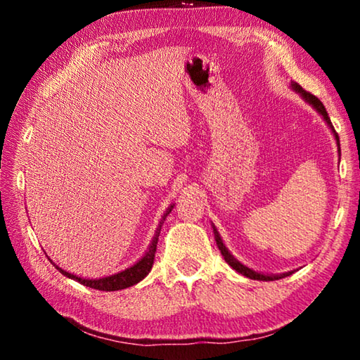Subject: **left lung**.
<instances>
[{
    "instance_id": "8db88e82",
    "label": "left lung",
    "mask_w": 360,
    "mask_h": 360,
    "mask_svg": "<svg viewBox=\"0 0 360 360\" xmlns=\"http://www.w3.org/2000/svg\"><path fill=\"white\" fill-rule=\"evenodd\" d=\"M292 89H294L297 94H300V95L303 96V100L308 101L309 105H311V106L316 109V111H318V112L322 115V117H324V120L327 122V125L330 127L332 131H333L335 139H337L338 154H340V138H338V135H337V131H335L332 122H330V117H328V114H327V111H326L324 105H322V103H321V100L318 98V96H314L313 94H309V92H307V90H303L297 82H292ZM212 231H214V238H216V243H217V248H219V251H221V254L224 255L225 262H227V264H229L231 268H233V270L241 273L243 276H246V278H249V279H259V281H275V279H281V278H285V276H289V275H292V273H294V271H288V273H283V275H264V273H257V271L251 270V268H248L246 265H243L241 262L236 260V259L233 257V255H231V254L229 252V249L225 248V245L222 243L221 235H219V231H217V229L214 227V225H212Z\"/></svg>"
}]
</instances>
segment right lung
<instances>
[{"mask_svg": "<svg viewBox=\"0 0 360 360\" xmlns=\"http://www.w3.org/2000/svg\"><path fill=\"white\" fill-rule=\"evenodd\" d=\"M173 206H169L167 210L165 216H163L160 225H158V229L155 231L154 238H152L149 249L146 251V254L143 255L141 259H139L135 265H131L130 268H127V270L120 271V273H115V275L111 276H106V278H100V279H84L81 276H76V275H71V273L62 270V268L57 266V270L62 273V275L68 276L71 279H75V281L81 283L84 285H87V288H92L96 290H106V292H111V290H120V289H127L130 288V285H135L138 284L141 279H144L146 276L149 275L152 265H154V259H155V249H157V241H158V235H160V229H162V224L165 221V217L172 212Z\"/></svg>", "mask_w": 360, "mask_h": 360, "instance_id": "right-lung-1", "label": "right lung"}]
</instances>
